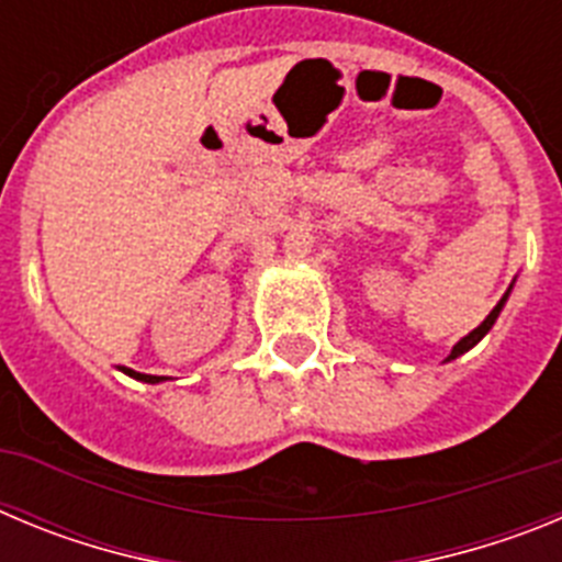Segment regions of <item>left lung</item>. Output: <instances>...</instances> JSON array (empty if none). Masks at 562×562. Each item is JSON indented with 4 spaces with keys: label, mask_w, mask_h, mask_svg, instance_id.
Segmentation results:
<instances>
[{
    "label": "left lung",
    "mask_w": 562,
    "mask_h": 562,
    "mask_svg": "<svg viewBox=\"0 0 562 562\" xmlns=\"http://www.w3.org/2000/svg\"><path fill=\"white\" fill-rule=\"evenodd\" d=\"M509 290H513V284H509ZM509 290H506V292H504V297H501L498 304H495V310L490 312V315L484 317V324H481V326H475V329L470 331V335H467V337H461V340L456 342V346H453V351H450V355H448V360H456V357H461V355H464V351H470V349H473L475 342H479L481 337L486 335V331L493 329V324H495V321H498L501 310H504L506 297H509Z\"/></svg>",
    "instance_id": "8db88e82"
}]
</instances>
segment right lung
I'll use <instances>...</instances> for the list:
<instances>
[{
    "label": "right lung",
    "mask_w": 562,
    "mask_h": 562,
    "mask_svg": "<svg viewBox=\"0 0 562 562\" xmlns=\"http://www.w3.org/2000/svg\"><path fill=\"white\" fill-rule=\"evenodd\" d=\"M123 374H128V376H134V380H140V382H162V380H168V376H154V374H140V371H132V369H123Z\"/></svg>",
    "instance_id": "obj_1"
}]
</instances>
